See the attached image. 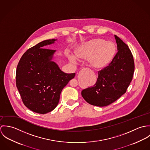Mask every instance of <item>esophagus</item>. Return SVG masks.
Segmentation results:
<instances>
[{
  "mask_svg": "<svg viewBox=\"0 0 150 150\" xmlns=\"http://www.w3.org/2000/svg\"><path fill=\"white\" fill-rule=\"evenodd\" d=\"M86 69H83L82 70V71H86Z\"/></svg>",
  "mask_w": 150,
  "mask_h": 150,
  "instance_id": "34e87169",
  "label": "esophagus"
}]
</instances>
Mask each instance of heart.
<instances>
[{
    "label": "heart",
    "mask_w": 150,
    "mask_h": 150,
    "mask_svg": "<svg viewBox=\"0 0 150 150\" xmlns=\"http://www.w3.org/2000/svg\"><path fill=\"white\" fill-rule=\"evenodd\" d=\"M115 51L114 45L111 42H106L98 39L91 40L83 44L76 52L79 58L89 59L91 66L95 68H100L107 64L112 58ZM72 61H75L74 56H69Z\"/></svg>",
    "instance_id": "heart-1"
}]
</instances>
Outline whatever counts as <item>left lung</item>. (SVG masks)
<instances>
[{"instance_id": "8db88e82", "label": "left lung", "mask_w": 150, "mask_h": 150, "mask_svg": "<svg viewBox=\"0 0 150 150\" xmlns=\"http://www.w3.org/2000/svg\"><path fill=\"white\" fill-rule=\"evenodd\" d=\"M118 52L106 67L98 71L96 84L83 89L81 95L90 105L106 106L124 95L132 80L134 63L128 46L114 35Z\"/></svg>"}]
</instances>
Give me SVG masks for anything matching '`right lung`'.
<instances>
[{
	"instance_id": "add662e5",
	"label": "right lung",
	"mask_w": 150,
	"mask_h": 150,
	"mask_svg": "<svg viewBox=\"0 0 150 150\" xmlns=\"http://www.w3.org/2000/svg\"><path fill=\"white\" fill-rule=\"evenodd\" d=\"M55 40H44L28 49L17 67L16 86L22 100L26 107L39 114L57 106L62 90L76 74L65 73L51 61L56 51L44 47Z\"/></svg>"
}]
</instances>
